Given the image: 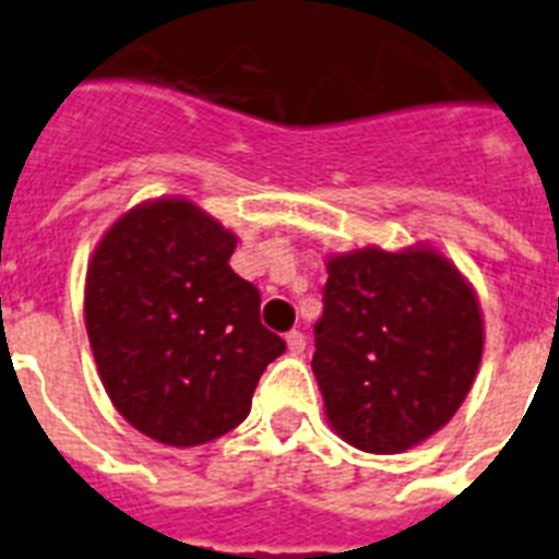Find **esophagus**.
<instances>
[{"mask_svg": "<svg viewBox=\"0 0 559 559\" xmlns=\"http://www.w3.org/2000/svg\"><path fill=\"white\" fill-rule=\"evenodd\" d=\"M286 348H289V354H304V348H307V337H304V332L286 334Z\"/></svg>", "mask_w": 559, "mask_h": 559, "instance_id": "esophagus-1", "label": "esophagus"}]
</instances>
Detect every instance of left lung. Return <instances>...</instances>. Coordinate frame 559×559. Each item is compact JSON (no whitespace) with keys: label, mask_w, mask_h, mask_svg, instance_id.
<instances>
[{"label":"left lung","mask_w":559,"mask_h":559,"mask_svg":"<svg viewBox=\"0 0 559 559\" xmlns=\"http://www.w3.org/2000/svg\"><path fill=\"white\" fill-rule=\"evenodd\" d=\"M312 371L334 433L362 453L416 448L467 400L484 354L473 284L430 245L326 259Z\"/></svg>","instance_id":"left-lung-1"}]
</instances>
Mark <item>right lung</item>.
Masks as SVG:
<instances>
[{"label": "right lung", "instance_id": "1", "mask_svg": "<svg viewBox=\"0 0 559 559\" xmlns=\"http://www.w3.org/2000/svg\"><path fill=\"white\" fill-rule=\"evenodd\" d=\"M236 233L186 197L126 211L86 266L84 320L98 377L134 430L197 448L247 419L286 343L261 295L230 270Z\"/></svg>", "mask_w": 559, "mask_h": 559}]
</instances>
